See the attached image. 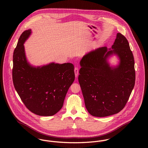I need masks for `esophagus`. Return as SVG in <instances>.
Wrapping results in <instances>:
<instances>
[{"mask_svg":"<svg viewBox=\"0 0 148 148\" xmlns=\"http://www.w3.org/2000/svg\"><path fill=\"white\" fill-rule=\"evenodd\" d=\"M74 71H75V76H76V77H77L78 76V73H79V68L77 67H75Z\"/></svg>","mask_w":148,"mask_h":148,"instance_id":"esophagus-1","label":"esophagus"}]
</instances>
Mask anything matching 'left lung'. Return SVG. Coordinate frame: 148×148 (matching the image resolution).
Returning a JSON list of instances; mask_svg holds the SVG:
<instances>
[{"label": "left lung", "mask_w": 148, "mask_h": 148, "mask_svg": "<svg viewBox=\"0 0 148 148\" xmlns=\"http://www.w3.org/2000/svg\"><path fill=\"white\" fill-rule=\"evenodd\" d=\"M116 55L119 63L110 65L108 59ZM79 82L88 112L102 117L116 114L126 105L135 84L134 60L126 38L120 33L111 48L103 47L83 57Z\"/></svg>", "instance_id": "8db88e82"}]
</instances>
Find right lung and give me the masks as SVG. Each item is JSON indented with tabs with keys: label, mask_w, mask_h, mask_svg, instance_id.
Returning <instances> with one entry per match:
<instances>
[{
	"label": "right lung",
	"mask_w": 148,
	"mask_h": 148,
	"mask_svg": "<svg viewBox=\"0 0 148 148\" xmlns=\"http://www.w3.org/2000/svg\"><path fill=\"white\" fill-rule=\"evenodd\" d=\"M31 29L20 36L13 55L12 80L23 103L32 113L51 116L63 107L70 86L75 80L72 63H55L35 66L27 61L24 43Z\"/></svg>",
	"instance_id": "obj_1"
}]
</instances>
